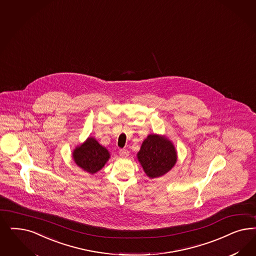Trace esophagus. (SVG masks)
Returning <instances> with one entry per match:
<instances>
[{
  "mask_svg": "<svg viewBox=\"0 0 256 256\" xmlns=\"http://www.w3.org/2000/svg\"><path fill=\"white\" fill-rule=\"evenodd\" d=\"M120 156L122 157H127L129 156V150L127 148L120 150Z\"/></svg>",
  "mask_w": 256,
  "mask_h": 256,
  "instance_id": "1",
  "label": "esophagus"
}]
</instances>
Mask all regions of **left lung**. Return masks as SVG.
<instances>
[{
	"instance_id": "left-lung-1",
	"label": "left lung",
	"mask_w": 256,
	"mask_h": 256,
	"mask_svg": "<svg viewBox=\"0 0 256 256\" xmlns=\"http://www.w3.org/2000/svg\"><path fill=\"white\" fill-rule=\"evenodd\" d=\"M144 172L150 179L168 174L177 162V150L166 136L150 134L136 154Z\"/></svg>"
}]
</instances>
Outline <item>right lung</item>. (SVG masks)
I'll use <instances>...</instances> for the list:
<instances>
[{"instance_id": "add662e5", "label": "right lung", "mask_w": 256, "mask_h": 256, "mask_svg": "<svg viewBox=\"0 0 256 256\" xmlns=\"http://www.w3.org/2000/svg\"><path fill=\"white\" fill-rule=\"evenodd\" d=\"M72 158L75 164L82 170L94 174L108 163L110 152L95 138L88 136L82 144L75 147L72 150Z\"/></svg>"}]
</instances>
